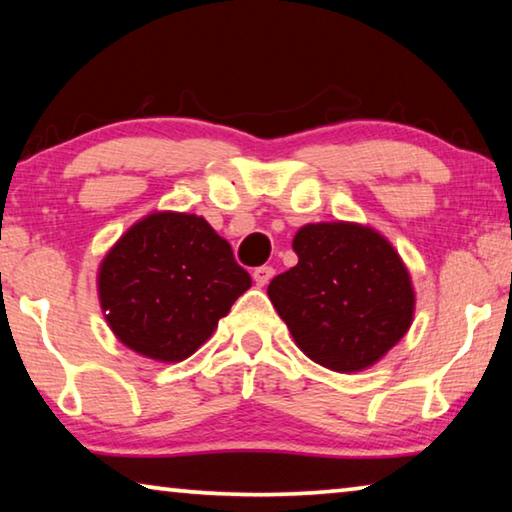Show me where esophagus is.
I'll use <instances>...</instances> for the list:
<instances>
[{"label": "esophagus", "instance_id": "obj_1", "mask_svg": "<svg viewBox=\"0 0 512 512\" xmlns=\"http://www.w3.org/2000/svg\"><path fill=\"white\" fill-rule=\"evenodd\" d=\"M251 277H254V281H256V286H267V283H270V279L274 277V270L270 265H261V267H256L254 270V274H251Z\"/></svg>", "mask_w": 512, "mask_h": 512}]
</instances>
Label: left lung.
Masks as SVG:
<instances>
[{"mask_svg": "<svg viewBox=\"0 0 512 512\" xmlns=\"http://www.w3.org/2000/svg\"><path fill=\"white\" fill-rule=\"evenodd\" d=\"M297 265L267 295L295 343L316 364L355 373L387 355L412 325L414 290L387 240L359 224H306Z\"/></svg>", "mask_w": 512, "mask_h": 512, "instance_id": "8db88e82", "label": "left lung"}]
</instances>
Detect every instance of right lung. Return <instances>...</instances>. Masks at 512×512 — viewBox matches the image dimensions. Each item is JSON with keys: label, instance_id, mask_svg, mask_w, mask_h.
Wrapping results in <instances>:
<instances>
[{"label": "right lung", "instance_id": "1", "mask_svg": "<svg viewBox=\"0 0 512 512\" xmlns=\"http://www.w3.org/2000/svg\"><path fill=\"white\" fill-rule=\"evenodd\" d=\"M251 286L229 242L203 217L155 212L116 242L98 272L100 306L130 350L183 361Z\"/></svg>", "mask_w": 512, "mask_h": 512}]
</instances>
